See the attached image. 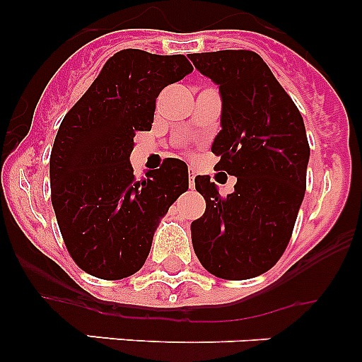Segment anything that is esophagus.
I'll return each instance as SVG.
<instances>
[{"mask_svg":"<svg viewBox=\"0 0 362 362\" xmlns=\"http://www.w3.org/2000/svg\"><path fill=\"white\" fill-rule=\"evenodd\" d=\"M188 179H190V188L196 187V168L194 166L188 168Z\"/></svg>","mask_w":362,"mask_h":362,"instance_id":"1","label":"esophagus"}]
</instances>
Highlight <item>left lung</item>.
Listing matches in <instances>:
<instances>
[{
    "instance_id": "left-lung-1",
    "label": "left lung",
    "mask_w": 362,
    "mask_h": 362,
    "mask_svg": "<svg viewBox=\"0 0 362 362\" xmlns=\"http://www.w3.org/2000/svg\"><path fill=\"white\" fill-rule=\"evenodd\" d=\"M188 57L219 86L216 170L238 177L232 194L221 197L210 175H197L206 210L192 223V245L216 277L250 279L279 261L292 235L310 159L305 123L259 54L219 50Z\"/></svg>"
}]
</instances>
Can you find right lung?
Instances as JSON below:
<instances>
[{"label":"right lung","mask_w":362,"mask_h":362,"mask_svg":"<svg viewBox=\"0 0 362 362\" xmlns=\"http://www.w3.org/2000/svg\"><path fill=\"white\" fill-rule=\"evenodd\" d=\"M192 70L181 54L121 50L63 117L50 153L52 206L86 274L108 281L136 274L161 217L188 190L185 161L168 158L136 179L130 153L136 132L152 129L159 92Z\"/></svg>","instance_id":"obj_1"}]
</instances>
